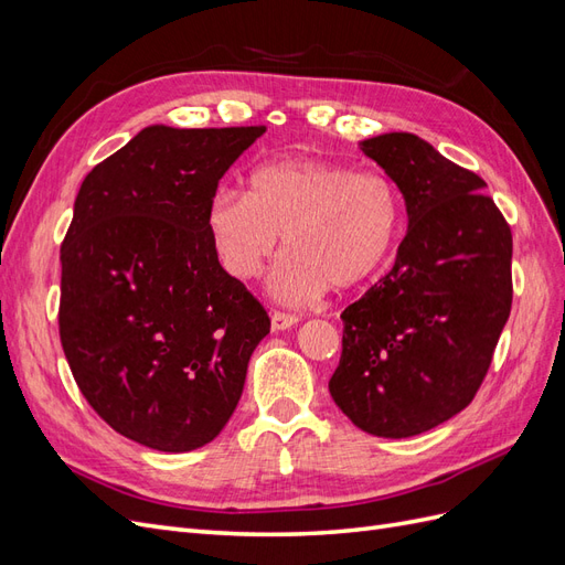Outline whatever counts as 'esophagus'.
Returning <instances> with one entry per match:
<instances>
[{"label": "esophagus", "instance_id": "34e87169", "mask_svg": "<svg viewBox=\"0 0 565 565\" xmlns=\"http://www.w3.org/2000/svg\"><path fill=\"white\" fill-rule=\"evenodd\" d=\"M297 322H299V316H295V313L273 311V316H270V328L276 330V332H280V330H289V328H292V324H297Z\"/></svg>", "mask_w": 565, "mask_h": 565}]
</instances>
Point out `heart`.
Here are the masks:
<instances>
[{
  "label": "heart",
  "instance_id": "obj_1",
  "mask_svg": "<svg viewBox=\"0 0 565 565\" xmlns=\"http://www.w3.org/2000/svg\"><path fill=\"white\" fill-rule=\"evenodd\" d=\"M207 228L218 264L243 282L262 276L282 233L270 292L306 303L377 276L401 241L403 195L391 177L351 162L273 160L252 169L247 193L221 188Z\"/></svg>",
  "mask_w": 565,
  "mask_h": 565
}]
</instances>
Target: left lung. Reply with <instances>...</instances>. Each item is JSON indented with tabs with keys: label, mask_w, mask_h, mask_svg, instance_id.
Returning a JSON list of instances; mask_svg holds the SVG:
<instances>
[{
	"label": "left lung",
	"mask_w": 565,
	"mask_h": 565,
	"mask_svg": "<svg viewBox=\"0 0 565 565\" xmlns=\"http://www.w3.org/2000/svg\"><path fill=\"white\" fill-rule=\"evenodd\" d=\"M398 183L407 233L396 264L347 306L330 393L358 429L407 438L465 409L511 311V228L486 181L415 134L361 141Z\"/></svg>",
	"instance_id": "8db88e82"
}]
</instances>
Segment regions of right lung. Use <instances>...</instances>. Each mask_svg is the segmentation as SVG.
<instances>
[{
    "instance_id": "obj_1",
    "label": "right lung",
    "mask_w": 565,
    "mask_h": 565,
    "mask_svg": "<svg viewBox=\"0 0 565 565\" xmlns=\"http://www.w3.org/2000/svg\"><path fill=\"white\" fill-rule=\"evenodd\" d=\"M264 131L146 127L75 198L61 245L63 353L96 415L146 448L214 440L270 330L207 228L221 177Z\"/></svg>"
}]
</instances>
